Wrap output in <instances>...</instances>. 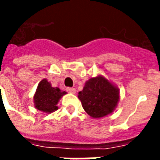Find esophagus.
Instances as JSON below:
<instances>
[{"label": "esophagus", "instance_id": "esophagus-1", "mask_svg": "<svg viewBox=\"0 0 160 160\" xmlns=\"http://www.w3.org/2000/svg\"><path fill=\"white\" fill-rule=\"evenodd\" d=\"M67 92H69V93H72V94H74L76 91H75L74 88H70V87H68V88H67Z\"/></svg>", "mask_w": 160, "mask_h": 160}]
</instances>
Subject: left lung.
<instances>
[{"instance_id": "1", "label": "left lung", "mask_w": 160, "mask_h": 160, "mask_svg": "<svg viewBox=\"0 0 160 160\" xmlns=\"http://www.w3.org/2000/svg\"><path fill=\"white\" fill-rule=\"evenodd\" d=\"M82 107L90 116L99 119L109 115L119 101V89L102 74L92 77L78 93Z\"/></svg>"}]
</instances>
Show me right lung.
I'll return each instance as SVG.
<instances>
[{
    "label": "right lung",
    "mask_w": 160,
    "mask_h": 160,
    "mask_svg": "<svg viewBox=\"0 0 160 160\" xmlns=\"http://www.w3.org/2000/svg\"><path fill=\"white\" fill-rule=\"evenodd\" d=\"M65 94L67 92L58 87H52L47 79H43L38 84L34 95L35 108L46 113H53L58 110V107L57 105Z\"/></svg>",
    "instance_id": "obj_1"
}]
</instances>
